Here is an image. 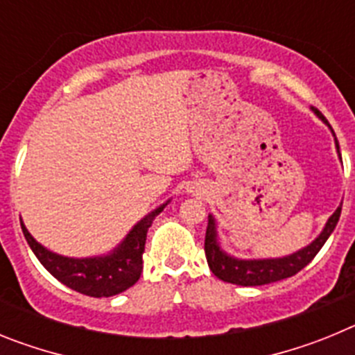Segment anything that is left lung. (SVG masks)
<instances>
[{
  "label": "left lung",
  "instance_id": "left-lung-1",
  "mask_svg": "<svg viewBox=\"0 0 355 355\" xmlns=\"http://www.w3.org/2000/svg\"><path fill=\"white\" fill-rule=\"evenodd\" d=\"M316 117L324 121L329 126L327 119L320 114L318 110L313 108ZM331 128V126H329ZM332 131V128H331ZM334 135V131H332ZM334 144H336L338 156L341 159L340 144L334 135ZM341 215V205L338 206L336 211L332 213L325 222L322 233L302 249L295 250V252L283 256V258H259V259H243L231 256L220 247L218 241V233H216V220L213 215H208V229H206V240H205V252L208 265L213 274L225 283L238 284V286H261V284H270L275 281H283V279L291 277L297 272H300L306 265L311 263L318 250L324 247L327 238L331 236L332 231L336 229L338 220Z\"/></svg>",
  "mask_w": 355,
  "mask_h": 355
}]
</instances>
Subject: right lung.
<instances>
[{"instance_id": "1", "label": "right lung", "mask_w": 355, "mask_h": 355, "mask_svg": "<svg viewBox=\"0 0 355 355\" xmlns=\"http://www.w3.org/2000/svg\"><path fill=\"white\" fill-rule=\"evenodd\" d=\"M168 202L171 199L147 213L142 220H139L130 229L124 240L110 252L89 256V258H69V256L53 252L31 236L23 220H21V229L37 259L62 284L78 293L97 297V299L114 297L126 291L140 279L147 231Z\"/></svg>"}]
</instances>
